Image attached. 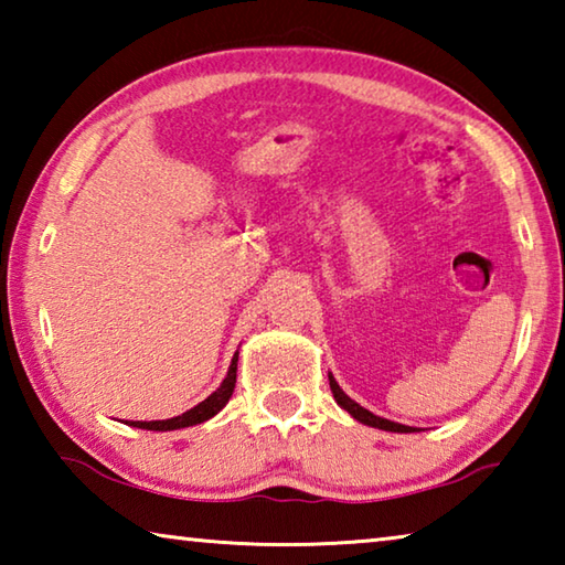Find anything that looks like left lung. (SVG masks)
Instances as JSON below:
<instances>
[{
  "instance_id": "left-lung-1",
  "label": "left lung",
  "mask_w": 565,
  "mask_h": 565,
  "mask_svg": "<svg viewBox=\"0 0 565 565\" xmlns=\"http://www.w3.org/2000/svg\"><path fill=\"white\" fill-rule=\"evenodd\" d=\"M329 386H331V394H333V398H337V404H339L343 411H349V414H351L353 418H356V420H361V424L374 426V428H381V431H394V434H414V431H416L414 426H404V424H396V420L381 418V416H376V414H371L369 408L359 406L356 401H353V398H349L347 394H343L341 386L337 384V379H333L331 374H329Z\"/></svg>"
}]
</instances>
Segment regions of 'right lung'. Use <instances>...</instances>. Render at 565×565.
Here are the masks:
<instances>
[{"mask_svg":"<svg viewBox=\"0 0 565 565\" xmlns=\"http://www.w3.org/2000/svg\"><path fill=\"white\" fill-rule=\"evenodd\" d=\"M236 361H238V351L234 353L232 366H228L226 379L222 381V386H218L212 396L204 398L202 404H196L194 408H189L186 414L174 416V418H164V420H129V426L147 428V431H174V428H186V426L204 424V420L216 416L218 411H222L228 404V398H232L234 386H236Z\"/></svg>","mask_w":565,"mask_h":565,"instance_id":"right-lung-1","label":"right lung"}]
</instances>
